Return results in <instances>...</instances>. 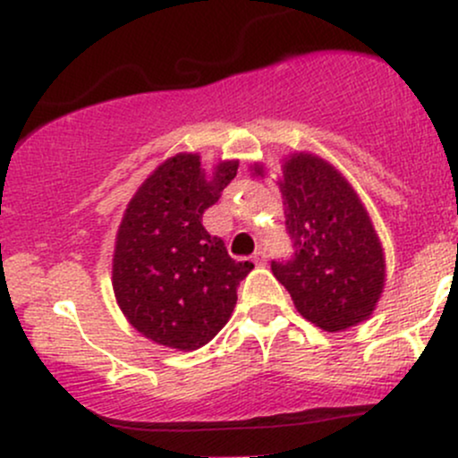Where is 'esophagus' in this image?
<instances>
[{"mask_svg": "<svg viewBox=\"0 0 458 458\" xmlns=\"http://www.w3.org/2000/svg\"><path fill=\"white\" fill-rule=\"evenodd\" d=\"M251 260H254V265L265 267V265H267V251H265V250L254 251V256H251Z\"/></svg>", "mask_w": 458, "mask_h": 458, "instance_id": "34e87169", "label": "esophagus"}]
</instances>
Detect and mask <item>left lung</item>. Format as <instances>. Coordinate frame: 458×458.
Listing matches in <instances>:
<instances>
[{"instance_id":"obj_1","label":"left lung","mask_w":458,"mask_h":458,"mask_svg":"<svg viewBox=\"0 0 458 458\" xmlns=\"http://www.w3.org/2000/svg\"><path fill=\"white\" fill-rule=\"evenodd\" d=\"M256 174L260 170L256 167ZM293 256L271 260L303 318L343 331L375 310L386 265L370 219L355 191L329 163L295 155L280 182Z\"/></svg>"}]
</instances>
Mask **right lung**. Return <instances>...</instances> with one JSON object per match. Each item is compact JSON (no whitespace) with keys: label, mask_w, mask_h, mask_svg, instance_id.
<instances>
[{"label":"right lung","mask_w":458,"mask_h":458,"mask_svg":"<svg viewBox=\"0 0 458 458\" xmlns=\"http://www.w3.org/2000/svg\"><path fill=\"white\" fill-rule=\"evenodd\" d=\"M236 176L222 163L207 181L198 155L167 159L131 199L114 254V293L140 334L157 344L196 351L228 323L236 288L254 269L230 259L202 215Z\"/></svg>","instance_id":"obj_1"}]
</instances>
